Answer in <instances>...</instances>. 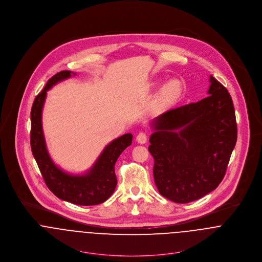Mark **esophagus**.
<instances>
[{
    "label": "esophagus",
    "mask_w": 262,
    "mask_h": 262,
    "mask_svg": "<svg viewBox=\"0 0 262 262\" xmlns=\"http://www.w3.org/2000/svg\"><path fill=\"white\" fill-rule=\"evenodd\" d=\"M136 141H137L138 143H140V144L146 143V141H147V135H146V133L140 132V133L136 136Z\"/></svg>",
    "instance_id": "1"
}]
</instances>
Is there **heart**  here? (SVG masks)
I'll use <instances>...</instances> for the list:
<instances>
[{"mask_svg": "<svg viewBox=\"0 0 262 262\" xmlns=\"http://www.w3.org/2000/svg\"><path fill=\"white\" fill-rule=\"evenodd\" d=\"M182 92V84L178 79H170L166 81L159 90L155 104L159 109L166 108L177 100Z\"/></svg>", "mask_w": 262, "mask_h": 262, "instance_id": "1", "label": "heart"}]
</instances>
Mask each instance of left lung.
<instances>
[{"label":"left lung","mask_w":262,"mask_h":262,"mask_svg":"<svg viewBox=\"0 0 262 262\" xmlns=\"http://www.w3.org/2000/svg\"><path fill=\"white\" fill-rule=\"evenodd\" d=\"M208 97L156 117L148 147L158 191L179 204L199 200L220 185L237 141L227 89L210 76Z\"/></svg>","instance_id":"8db88e82"}]
</instances>
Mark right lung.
Listing matches in <instances>:
<instances>
[{
    "mask_svg": "<svg viewBox=\"0 0 262 262\" xmlns=\"http://www.w3.org/2000/svg\"><path fill=\"white\" fill-rule=\"evenodd\" d=\"M72 75L75 74L62 71L53 75L36 96L31 109V149L46 186L57 198L75 205L94 206L104 203L112 195L117 186L115 163L120 154L131 145L133 136L127 133L113 140L84 174H70L57 167L46 147L42 130V109L47 91Z\"/></svg>",
    "mask_w": 262,
    "mask_h": 262,
    "instance_id": "add662e5",
    "label": "right lung"
}]
</instances>
